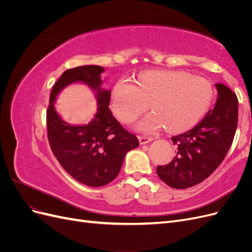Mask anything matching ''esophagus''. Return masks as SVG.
Listing matches in <instances>:
<instances>
[{"label": "esophagus", "mask_w": 252, "mask_h": 252, "mask_svg": "<svg viewBox=\"0 0 252 252\" xmlns=\"http://www.w3.org/2000/svg\"><path fill=\"white\" fill-rule=\"evenodd\" d=\"M139 141H140V144H141V145H144V144H147V143L151 142V141H152V138H151V136L140 135V136H139Z\"/></svg>", "instance_id": "obj_1"}]
</instances>
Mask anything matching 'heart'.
Masks as SVG:
<instances>
[{"instance_id":"1","label":"heart","mask_w":252,"mask_h":252,"mask_svg":"<svg viewBox=\"0 0 252 252\" xmlns=\"http://www.w3.org/2000/svg\"><path fill=\"white\" fill-rule=\"evenodd\" d=\"M213 95L211 83L199 75L180 70L143 72L138 84L119 80L111 91V106L117 118L132 123L148 106L154 110L139 125L143 131H155L166 126L169 132L188 130L209 108Z\"/></svg>"}]
</instances>
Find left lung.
Segmentation results:
<instances>
[{
  "label": "left lung",
  "instance_id": "1",
  "mask_svg": "<svg viewBox=\"0 0 252 252\" xmlns=\"http://www.w3.org/2000/svg\"><path fill=\"white\" fill-rule=\"evenodd\" d=\"M216 87L215 108L192 129L172 136L177 156L168 165L157 167L158 178L172 188H189L207 179L231 146L238 125V97L223 84Z\"/></svg>",
  "mask_w": 252,
  "mask_h": 252
}]
</instances>
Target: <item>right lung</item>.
Listing matches in <instances>:
<instances>
[{
    "mask_svg": "<svg viewBox=\"0 0 252 252\" xmlns=\"http://www.w3.org/2000/svg\"><path fill=\"white\" fill-rule=\"evenodd\" d=\"M103 71L104 68L96 65L64 71L52 87L47 109V133L53 155L73 179L90 187L107 185L116 179L127 152L140 144L112 116L108 107L110 90L101 89ZM77 81L86 83L97 94V113L86 126L66 124L54 109L59 91Z\"/></svg>",
    "mask_w": 252,
    "mask_h": 252,
    "instance_id": "right-lung-1",
    "label": "right lung"
}]
</instances>
